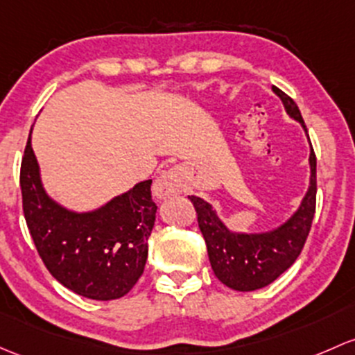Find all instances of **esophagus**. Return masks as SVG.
<instances>
[{
  "label": "esophagus",
  "mask_w": 355,
  "mask_h": 355,
  "mask_svg": "<svg viewBox=\"0 0 355 355\" xmlns=\"http://www.w3.org/2000/svg\"><path fill=\"white\" fill-rule=\"evenodd\" d=\"M185 189V178L184 171L178 166H171L168 170L162 171L158 178L153 184V193L158 199H168L171 196H178L184 192Z\"/></svg>",
  "instance_id": "esophagus-1"
}]
</instances>
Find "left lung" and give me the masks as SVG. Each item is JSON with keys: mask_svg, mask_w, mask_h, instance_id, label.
Segmentation results:
<instances>
[{"mask_svg": "<svg viewBox=\"0 0 355 355\" xmlns=\"http://www.w3.org/2000/svg\"><path fill=\"white\" fill-rule=\"evenodd\" d=\"M286 114L300 122L309 143V184L296 211L281 225L266 231H236L219 218L218 211L202 197L189 196L197 211V221L207 245L209 262L216 277L234 291L262 289L296 262L303 250L316 204V156L308 129L296 102L282 89L272 87Z\"/></svg>", "mask_w": 355, "mask_h": 355, "instance_id": "obj_1", "label": "left lung"}]
</instances>
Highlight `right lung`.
<instances>
[{"label":"right lung","instance_id":"right-lung-1","mask_svg":"<svg viewBox=\"0 0 355 355\" xmlns=\"http://www.w3.org/2000/svg\"><path fill=\"white\" fill-rule=\"evenodd\" d=\"M20 187L30 236L55 281L96 301L119 300L132 289L146 266L158 211L151 180L89 211L66 207L44 187L30 129Z\"/></svg>","mask_w":355,"mask_h":355}]
</instances>
